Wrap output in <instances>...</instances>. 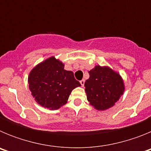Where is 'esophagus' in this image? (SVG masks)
Returning <instances> with one entry per match:
<instances>
[{"label":"esophagus","instance_id":"34e87169","mask_svg":"<svg viewBox=\"0 0 151 151\" xmlns=\"http://www.w3.org/2000/svg\"><path fill=\"white\" fill-rule=\"evenodd\" d=\"M80 83H81V85H82V87H83L84 85H85V80H84V79L81 80V81H80Z\"/></svg>","mask_w":151,"mask_h":151}]
</instances>
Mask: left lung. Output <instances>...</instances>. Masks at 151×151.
Wrapping results in <instances>:
<instances>
[{"instance_id": "left-lung-1", "label": "left lung", "mask_w": 151, "mask_h": 151, "mask_svg": "<svg viewBox=\"0 0 151 151\" xmlns=\"http://www.w3.org/2000/svg\"><path fill=\"white\" fill-rule=\"evenodd\" d=\"M88 73L90 77L85 82V87L90 104L98 110L113 106L125 90L119 74L107 66H96Z\"/></svg>"}]
</instances>
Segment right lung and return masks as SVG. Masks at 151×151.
Listing matches in <instances>:
<instances>
[{"instance_id": "obj_1", "label": "right lung", "mask_w": 151, "mask_h": 151, "mask_svg": "<svg viewBox=\"0 0 151 151\" xmlns=\"http://www.w3.org/2000/svg\"><path fill=\"white\" fill-rule=\"evenodd\" d=\"M28 82L36 102L52 110L66 104L72 91L81 86L74 73L64 69V64L54 57L37 65L29 73Z\"/></svg>"}]
</instances>
